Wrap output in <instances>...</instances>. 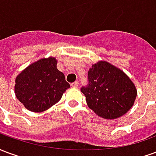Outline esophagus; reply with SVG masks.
Listing matches in <instances>:
<instances>
[{
	"label": "esophagus",
	"mask_w": 156,
	"mask_h": 156,
	"mask_svg": "<svg viewBox=\"0 0 156 156\" xmlns=\"http://www.w3.org/2000/svg\"><path fill=\"white\" fill-rule=\"evenodd\" d=\"M71 86H72V87H73V88H77V87H78V82L76 81V82H74V83H72V84H71Z\"/></svg>",
	"instance_id": "34e87169"
}]
</instances>
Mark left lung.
Returning a JSON list of instances; mask_svg holds the SVG:
<instances>
[{"label":"left lung","instance_id":"1","mask_svg":"<svg viewBox=\"0 0 156 156\" xmlns=\"http://www.w3.org/2000/svg\"><path fill=\"white\" fill-rule=\"evenodd\" d=\"M88 84L81 88L87 105L99 117L114 119L134 105L135 85L126 73L108 62L98 61L88 71Z\"/></svg>","mask_w":156,"mask_h":156}]
</instances>
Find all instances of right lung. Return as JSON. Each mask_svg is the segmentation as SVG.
<instances>
[{"instance_id": "right-lung-1", "label": "right lung", "mask_w": 156, "mask_h": 156, "mask_svg": "<svg viewBox=\"0 0 156 156\" xmlns=\"http://www.w3.org/2000/svg\"><path fill=\"white\" fill-rule=\"evenodd\" d=\"M53 57L41 58L22 70L16 78V98L29 111L41 113L51 108L70 88L64 74L57 68Z\"/></svg>"}]
</instances>
